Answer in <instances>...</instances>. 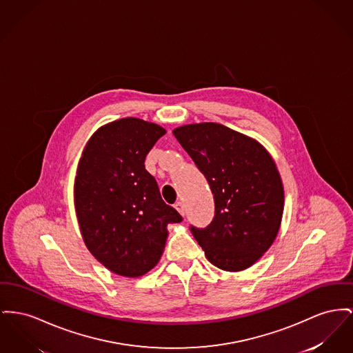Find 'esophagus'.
<instances>
[{
	"mask_svg": "<svg viewBox=\"0 0 353 353\" xmlns=\"http://www.w3.org/2000/svg\"><path fill=\"white\" fill-rule=\"evenodd\" d=\"M174 208L177 209V212H179L181 216H185V205H184V203H183V201H179V203H176Z\"/></svg>",
	"mask_w": 353,
	"mask_h": 353,
	"instance_id": "1",
	"label": "esophagus"
}]
</instances>
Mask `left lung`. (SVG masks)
Segmentation results:
<instances>
[{
    "instance_id": "left-lung-1",
    "label": "left lung",
    "mask_w": 353,
    "mask_h": 353,
    "mask_svg": "<svg viewBox=\"0 0 353 353\" xmlns=\"http://www.w3.org/2000/svg\"><path fill=\"white\" fill-rule=\"evenodd\" d=\"M173 134L214 199L213 221L190 227L194 239L214 267L247 270L270 249L281 224L284 187L274 160L259 141L225 125H183Z\"/></svg>"
}]
</instances>
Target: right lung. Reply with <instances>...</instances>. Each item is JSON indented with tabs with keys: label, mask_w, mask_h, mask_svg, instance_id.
Returning a JSON list of instances; mask_svg holds the SVG:
<instances>
[{
	"label": "right lung",
	"mask_w": 353,
	"mask_h": 353,
	"mask_svg": "<svg viewBox=\"0 0 353 353\" xmlns=\"http://www.w3.org/2000/svg\"><path fill=\"white\" fill-rule=\"evenodd\" d=\"M166 130L126 117L99 128L79 161L74 208L83 243L106 270L140 277L160 261L168 224L180 213L166 205L145 157Z\"/></svg>",
	"instance_id": "right-lung-1"
}]
</instances>
